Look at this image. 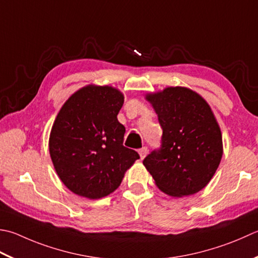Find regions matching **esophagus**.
Returning <instances> with one entry per match:
<instances>
[{
    "label": "esophagus",
    "instance_id": "1",
    "mask_svg": "<svg viewBox=\"0 0 258 258\" xmlns=\"http://www.w3.org/2000/svg\"><path fill=\"white\" fill-rule=\"evenodd\" d=\"M148 148H146V146H143L142 149H140L139 150V154H140V156H141V159H144V156L146 155V153H148Z\"/></svg>",
    "mask_w": 258,
    "mask_h": 258
}]
</instances>
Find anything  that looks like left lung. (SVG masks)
Segmentation results:
<instances>
[{"instance_id":"left-lung-1","label":"left lung","mask_w":258,"mask_h":258,"mask_svg":"<svg viewBox=\"0 0 258 258\" xmlns=\"http://www.w3.org/2000/svg\"><path fill=\"white\" fill-rule=\"evenodd\" d=\"M163 130L161 145L143 160L166 195L198 192L213 178L223 156L221 132L209 105L197 93L169 87L146 96Z\"/></svg>"}]
</instances>
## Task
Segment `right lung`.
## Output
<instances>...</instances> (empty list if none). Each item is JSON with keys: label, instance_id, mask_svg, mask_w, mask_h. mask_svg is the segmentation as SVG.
Masks as SVG:
<instances>
[{"label": "right lung", "instance_id": "obj_1", "mask_svg": "<svg viewBox=\"0 0 258 258\" xmlns=\"http://www.w3.org/2000/svg\"><path fill=\"white\" fill-rule=\"evenodd\" d=\"M124 97L108 86H87L64 103L50 134L49 150L60 180L74 194L99 199L118 188L140 159L123 145L117 120Z\"/></svg>", "mask_w": 258, "mask_h": 258}]
</instances>
